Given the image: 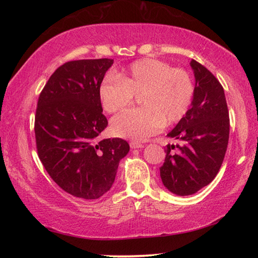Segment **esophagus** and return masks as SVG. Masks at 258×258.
<instances>
[{
	"mask_svg": "<svg viewBox=\"0 0 258 258\" xmlns=\"http://www.w3.org/2000/svg\"><path fill=\"white\" fill-rule=\"evenodd\" d=\"M130 147L132 148V149H141V148H143L145 146H143L142 143L138 142V141H131L130 142Z\"/></svg>",
	"mask_w": 258,
	"mask_h": 258,
	"instance_id": "esophagus-1",
	"label": "esophagus"
}]
</instances>
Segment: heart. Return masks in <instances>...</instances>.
I'll list each match as a JSON object with an SVG mask.
<instances>
[{"instance_id": "heart-1", "label": "heart", "mask_w": 258, "mask_h": 258, "mask_svg": "<svg viewBox=\"0 0 258 258\" xmlns=\"http://www.w3.org/2000/svg\"><path fill=\"white\" fill-rule=\"evenodd\" d=\"M140 94L142 107L124 111L111 120V132L119 138L143 141L164 127L180 121L195 94L194 80L183 68L145 58L134 61L115 76L104 78L99 99L104 111L116 113L133 103Z\"/></svg>"}]
</instances>
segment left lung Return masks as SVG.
Returning a JSON list of instances; mask_svg holds the SVG:
<instances>
[{
    "mask_svg": "<svg viewBox=\"0 0 258 258\" xmlns=\"http://www.w3.org/2000/svg\"><path fill=\"white\" fill-rule=\"evenodd\" d=\"M196 85L191 107L167 137L160 169L164 185L177 196H189L209 184L220 171L229 142L230 118L223 86L198 61L191 60ZM174 149L176 153H173Z\"/></svg>",
    "mask_w": 258,
    "mask_h": 258,
    "instance_id": "obj_1",
    "label": "left lung"
}]
</instances>
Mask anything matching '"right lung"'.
I'll return each mask as SVG.
<instances>
[{"label": "right lung", "mask_w": 258, "mask_h": 258, "mask_svg": "<svg viewBox=\"0 0 258 258\" xmlns=\"http://www.w3.org/2000/svg\"><path fill=\"white\" fill-rule=\"evenodd\" d=\"M112 59L68 61L52 74L35 113L37 154L52 180L74 197L98 199L115 181L130 145L99 140L108 120L99 86Z\"/></svg>", "instance_id": "1"}]
</instances>
